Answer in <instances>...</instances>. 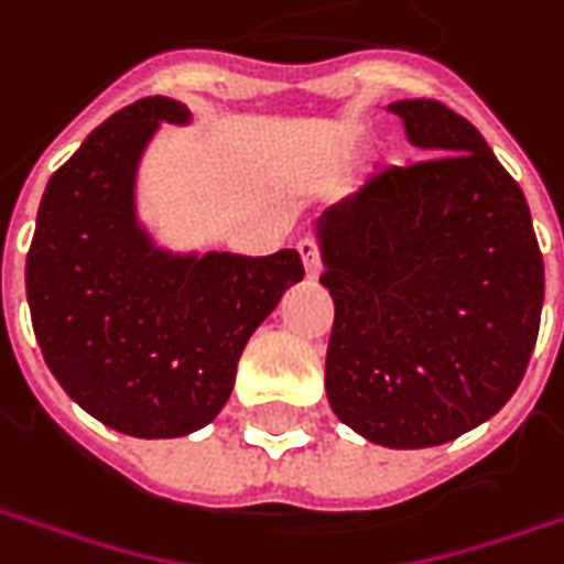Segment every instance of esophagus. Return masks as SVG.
Wrapping results in <instances>:
<instances>
[{
    "instance_id": "obj_1",
    "label": "esophagus",
    "mask_w": 564,
    "mask_h": 564,
    "mask_svg": "<svg viewBox=\"0 0 564 564\" xmlns=\"http://www.w3.org/2000/svg\"><path fill=\"white\" fill-rule=\"evenodd\" d=\"M297 253H301V260H304V270H307V275L316 279L323 263H319V248H316L314 238H301V241H297Z\"/></svg>"
}]
</instances>
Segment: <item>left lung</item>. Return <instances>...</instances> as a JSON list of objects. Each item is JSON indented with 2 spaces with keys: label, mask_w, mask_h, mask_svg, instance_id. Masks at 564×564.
I'll list each match as a JSON object with an SVG mask.
<instances>
[{
  "label": "left lung",
  "mask_w": 564,
  "mask_h": 564,
  "mask_svg": "<svg viewBox=\"0 0 564 564\" xmlns=\"http://www.w3.org/2000/svg\"><path fill=\"white\" fill-rule=\"evenodd\" d=\"M430 160L382 169L319 223L336 319L326 395L386 448H430L514 395L540 333L543 253L518 182L436 99L389 106Z\"/></svg>",
  "instance_id": "8db88e82"
}]
</instances>
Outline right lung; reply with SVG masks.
Listing matches in <instances>:
<instances>
[{"label": "right lung", "mask_w": 564, "mask_h": 564, "mask_svg": "<svg viewBox=\"0 0 564 564\" xmlns=\"http://www.w3.org/2000/svg\"><path fill=\"white\" fill-rule=\"evenodd\" d=\"M187 106H124L50 178L28 250L33 336L58 386L99 423L175 440L231 395L253 329L304 279L297 250L169 253L138 223V165L160 121Z\"/></svg>", "instance_id": "right-lung-1"}]
</instances>
